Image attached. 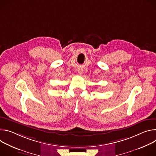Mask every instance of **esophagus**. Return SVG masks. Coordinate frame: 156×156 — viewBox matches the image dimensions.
Wrapping results in <instances>:
<instances>
[{
    "label": "esophagus",
    "instance_id": "1",
    "mask_svg": "<svg viewBox=\"0 0 156 156\" xmlns=\"http://www.w3.org/2000/svg\"><path fill=\"white\" fill-rule=\"evenodd\" d=\"M77 71H78V73H79V74H82V73H83V69H82L81 68H78Z\"/></svg>",
    "mask_w": 156,
    "mask_h": 156
}]
</instances>
